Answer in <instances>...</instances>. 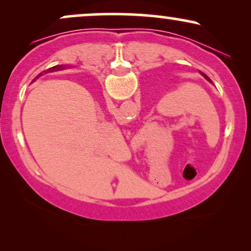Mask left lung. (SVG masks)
<instances>
[{"instance_id": "8db88e82", "label": "left lung", "mask_w": 251, "mask_h": 251, "mask_svg": "<svg viewBox=\"0 0 251 251\" xmlns=\"http://www.w3.org/2000/svg\"><path fill=\"white\" fill-rule=\"evenodd\" d=\"M200 73H201V75H203L204 77H205V79H206V80H208V81H210V82H211V83H212V81H211V80H210V77H209L208 75H206V74H204V73H203V72H200Z\"/></svg>"}]
</instances>
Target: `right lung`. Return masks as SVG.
I'll use <instances>...</instances> for the list:
<instances>
[{"mask_svg":"<svg viewBox=\"0 0 251 251\" xmlns=\"http://www.w3.org/2000/svg\"><path fill=\"white\" fill-rule=\"evenodd\" d=\"M62 67H63V66H54V67H51V68H48L47 71H43V73H45V74H47V72H54V71H59V70H61ZM43 73H40L39 75H37L36 77H39V76L43 75Z\"/></svg>","mask_w":251,"mask_h":251,"instance_id":"1","label":"right lung"}]
</instances>
